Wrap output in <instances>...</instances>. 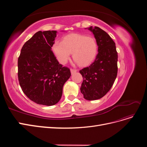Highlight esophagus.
I'll return each instance as SVG.
<instances>
[{
  "label": "esophagus",
  "mask_w": 147,
  "mask_h": 147,
  "mask_svg": "<svg viewBox=\"0 0 147 147\" xmlns=\"http://www.w3.org/2000/svg\"><path fill=\"white\" fill-rule=\"evenodd\" d=\"M70 72H71V74H75V72H77V70L76 69H70Z\"/></svg>",
  "instance_id": "34e87169"
}]
</instances>
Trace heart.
I'll return each instance as SVG.
<instances>
[{"label":"heart","mask_w":147,"mask_h":147,"mask_svg":"<svg viewBox=\"0 0 147 147\" xmlns=\"http://www.w3.org/2000/svg\"><path fill=\"white\" fill-rule=\"evenodd\" d=\"M53 50L61 64H65L73 53V58L78 64L86 65L96 57L97 45L94 37L72 34L67 35L63 42L56 40L53 45Z\"/></svg>","instance_id":"1"}]
</instances>
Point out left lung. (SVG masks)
<instances>
[{
    "label": "left lung",
    "mask_w": 147,
    "mask_h": 147,
    "mask_svg": "<svg viewBox=\"0 0 147 147\" xmlns=\"http://www.w3.org/2000/svg\"><path fill=\"white\" fill-rule=\"evenodd\" d=\"M94 35L98 53L94 61L80 70L83 77L80 88L83 97L88 100L102 98L112 87L118 73V53L114 41L100 28H89Z\"/></svg>",
    "instance_id": "1"
}]
</instances>
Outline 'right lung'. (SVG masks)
Here are the masks:
<instances>
[{
    "label": "right lung",
    "instance_id": "obj_1",
    "mask_svg": "<svg viewBox=\"0 0 147 147\" xmlns=\"http://www.w3.org/2000/svg\"><path fill=\"white\" fill-rule=\"evenodd\" d=\"M56 37L55 30L38 31L24 44L18 59L21 90L38 104H57L71 75L70 69L60 64L51 50Z\"/></svg>",
    "mask_w": 147,
    "mask_h": 147
}]
</instances>
